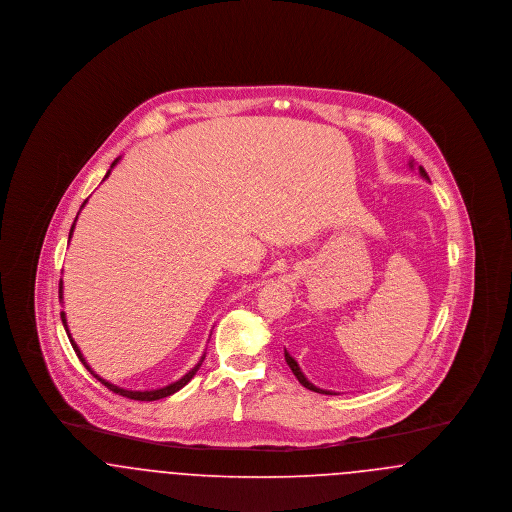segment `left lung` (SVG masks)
<instances>
[{
    "mask_svg": "<svg viewBox=\"0 0 512 512\" xmlns=\"http://www.w3.org/2000/svg\"><path fill=\"white\" fill-rule=\"evenodd\" d=\"M411 167H413V163H411ZM418 171H420V176H422V178H426V180H428V174H426V171H424L422 167H418ZM284 357H286V363H288V366L292 368V372L293 374H295V378L299 380V384H301V386H305L307 390L317 391V393H326V395H336V393H332V391L320 390V388H317L315 384H311V382H309V380L305 378V374L301 372V368H299V365L295 363V359H293L292 355H290L288 351H284Z\"/></svg>",
    "mask_w": 512,
    "mask_h": 512,
    "instance_id": "1",
    "label": "left lung"
}]
</instances>
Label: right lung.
Returning <instances> with one entry per match:
<instances>
[{
    "mask_svg": "<svg viewBox=\"0 0 512 512\" xmlns=\"http://www.w3.org/2000/svg\"><path fill=\"white\" fill-rule=\"evenodd\" d=\"M119 163V159H115L113 161V165H111V169L115 167ZM111 169L107 171V174H105V178L111 174ZM103 178V180H105ZM88 201V199H86ZM86 201L82 203V207L86 205ZM78 219V217H76ZM76 219H74L73 226H71V232H69V240H71V236H73V230H74V224H76ZM59 301H63V280L59 282ZM61 320H63V326H65V330H67V336H69V340H71V345H73L74 353L78 355V359L82 361V365L86 366L88 370H90V374L94 376V378H98L99 382L103 384V386H107V390L113 391V393H119V395H122V397H128V399H134V401H157V399H163V397H169V395H172V393H176L178 390H182L192 378L195 376V372L199 370V366H201V363H203V359H205V355L199 359V363L188 372V374H184L180 380H176V382H172V384H169V386H165V388H159V390H149V391H132V390H124V388H119V386H115V384H111V382H107V380H103V378H99L98 374L90 368V365L86 363V359H84V355L80 353V349H78V345L74 343L73 338H71V332H69V326H67V318H65V313L61 311Z\"/></svg>",
    "mask_w": 512,
    "mask_h": 512,
    "instance_id": "1",
    "label": "right lung"
}]
</instances>
